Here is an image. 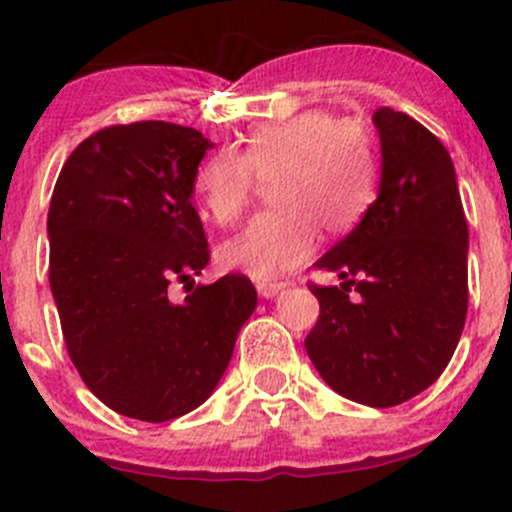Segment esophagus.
<instances>
[{
	"mask_svg": "<svg viewBox=\"0 0 512 512\" xmlns=\"http://www.w3.org/2000/svg\"><path fill=\"white\" fill-rule=\"evenodd\" d=\"M285 287V282H260V285H257V292H260V297L272 299L280 292H285Z\"/></svg>",
	"mask_w": 512,
	"mask_h": 512,
	"instance_id": "esophagus-1",
	"label": "esophagus"
}]
</instances>
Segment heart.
<instances>
[{"instance_id":"obj_1","label":"heart","mask_w":512,"mask_h":512,"mask_svg":"<svg viewBox=\"0 0 512 512\" xmlns=\"http://www.w3.org/2000/svg\"><path fill=\"white\" fill-rule=\"evenodd\" d=\"M257 180H270V203L242 232L218 247V265L257 282H272L304 265L317 227L342 235L374 200L376 156L366 128L327 111H304L265 123L240 151H220L198 165L195 195L205 215L232 225Z\"/></svg>"}]
</instances>
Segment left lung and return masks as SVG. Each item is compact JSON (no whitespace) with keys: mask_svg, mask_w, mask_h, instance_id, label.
<instances>
[{"mask_svg":"<svg viewBox=\"0 0 512 512\" xmlns=\"http://www.w3.org/2000/svg\"><path fill=\"white\" fill-rule=\"evenodd\" d=\"M379 198L317 267L342 285H309L319 319L304 339L337 394L389 409L451 361L468 312V225L456 170L428 128L379 108Z\"/></svg>","mask_w":512,"mask_h":512,"instance_id":"8db88e82","label":"left lung"}]
</instances>
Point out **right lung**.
<instances>
[{"mask_svg":"<svg viewBox=\"0 0 512 512\" xmlns=\"http://www.w3.org/2000/svg\"><path fill=\"white\" fill-rule=\"evenodd\" d=\"M213 148L195 128L118 123L91 133L61 168L49 205V285L84 384L108 409L160 423L198 409L257 307L245 275L195 285L210 262L193 178Z\"/></svg>","mask_w":512,"mask_h":512,"instance_id":"obj_1","label":"right lung"}]
</instances>
